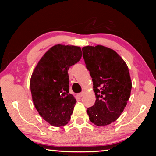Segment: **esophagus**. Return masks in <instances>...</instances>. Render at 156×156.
I'll return each mask as SVG.
<instances>
[{
	"label": "esophagus",
	"instance_id": "obj_1",
	"mask_svg": "<svg viewBox=\"0 0 156 156\" xmlns=\"http://www.w3.org/2000/svg\"><path fill=\"white\" fill-rule=\"evenodd\" d=\"M83 96H84V92H81V93H80V94H78V96L80 98L83 97Z\"/></svg>",
	"mask_w": 156,
	"mask_h": 156
}]
</instances>
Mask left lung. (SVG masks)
Instances as JSON below:
<instances>
[{
	"label": "left lung",
	"instance_id": "1",
	"mask_svg": "<svg viewBox=\"0 0 156 156\" xmlns=\"http://www.w3.org/2000/svg\"><path fill=\"white\" fill-rule=\"evenodd\" d=\"M82 49L96 98L87 113L94 125L106 126L120 117L130 98L132 83L129 68L114 50L107 47L86 46Z\"/></svg>",
	"mask_w": 156,
	"mask_h": 156
}]
</instances>
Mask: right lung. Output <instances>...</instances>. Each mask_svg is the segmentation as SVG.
I'll list each match as a JSON object with an SVG mask.
<instances>
[{
  "label": "right lung",
  "instance_id": "1",
  "mask_svg": "<svg viewBox=\"0 0 156 156\" xmlns=\"http://www.w3.org/2000/svg\"><path fill=\"white\" fill-rule=\"evenodd\" d=\"M82 57L80 47L56 44L44 54L30 79L34 106L42 118L54 126L70 120L76 100L69 91L68 70Z\"/></svg>",
  "mask_w": 156,
  "mask_h": 156
}]
</instances>
